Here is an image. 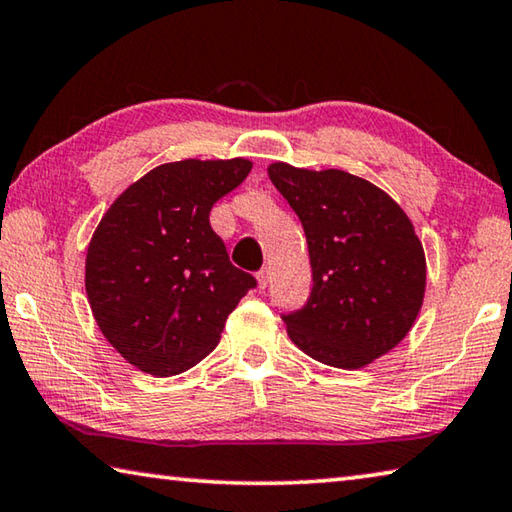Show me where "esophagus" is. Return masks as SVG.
Wrapping results in <instances>:
<instances>
[{"label":"esophagus","instance_id":"1","mask_svg":"<svg viewBox=\"0 0 512 512\" xmlns=\"http://www.w3.org/2000/svg\"><path fill=\"white\" fill-rule=\"evenodd\" d=\"M268 284H271V268H262V271L257 273V287L264 291Z\"/></svg>","mask_w":512,"mask_h":512}]
</instances>
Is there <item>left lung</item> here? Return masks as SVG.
Returning <instances> with one entry per match:
<instances>
[{
  "instance_id": "8db88e82",
  "label": "left lung",
  "mask_w": 512,
  "mask_h": 512,
  "mask_svg": "<svg viewBox=\"0 0 512 512\" xmlns=\"http://www.w3.org/2000/svg\"><path fill=\"white\" fill-rule=\"evenodd\" d=\"M305 228L314 289L282 316L289 339L325 366L357 370L393 350L418 318L427 259L409 216L384 189L341 169L268 164Z\"/></svg>"
}]
</instances>
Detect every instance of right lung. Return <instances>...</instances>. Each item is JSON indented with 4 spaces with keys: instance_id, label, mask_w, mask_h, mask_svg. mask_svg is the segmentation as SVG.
I'll list each match as a JSON object with an SVG mask.
<instances>
[{
    "instance_id": "add662e5",
    "label": "right lung",
    "mask_w": 512,
    "mask_h": 512,
    "mask_svg": "<svg viewBox=\"0 0 512 512\" xmlns=\"http://www.w3.org/2000/svg\"><path fill=\"white\" fill-rule=\"evenodd\" d=\"M250 169L246 158L160 164L101 216L85 291L101 334L137 370L171 377L196 366L255 287L210 225L212 205Z\"/></svg>"
}]
</instances>
